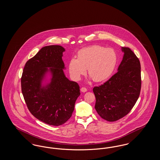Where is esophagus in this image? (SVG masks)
I'll use <instances>...</instances> for the list:
<instances>
[{
  "label": "esophagus",
  "instance_id": "34e87169",
  "mask_svg": "<svg viewBox=\"0 0 160 160\" xmlns=\"http://www.w3.org/2000/svg\"><path fill=\"white\" fill-rule=\"evenodd\" d=\"M80 91H81V92H86L87 91V89L86 88H82L80 89Z\"/></svg>",
  "mask_w": 160,
  "mask_h": 160
}]
</instances>
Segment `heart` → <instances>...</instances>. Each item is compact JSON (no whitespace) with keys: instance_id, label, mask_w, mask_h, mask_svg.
I'll list each match as a JSON object with an SVG mask.
<instances>
[{"instance_id":"1","label":"heart","mask_w":160,"mask_h":160,"mask_svg":"<svg viewBox=\"0 0 160 160\" xmlns=\"http://www.w3.org/2000/svg\"><path fill=\"white\" fill-rule=\"evenodd\" d=\"M118 62V55L113 48L94 45L78 51L77 59L69 62V74L76 81L80 80L86 72L95 82L107 80L112 76Z\"/></svg>"}]
</instances>
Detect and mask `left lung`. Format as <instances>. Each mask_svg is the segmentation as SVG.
<instances>
[{
	"instance_id": "1",
	"label": "left lung",
	"mask_w": 160,
	"mask_h": 160,
	"mask_svg": "<svg viewBox=\"0 0 160 160\" xmlns=\"http://www.w3.org/2000/svg\"><path fill=\"white\" fill-rule=\"evenodd\" d=\"M123 53L118 72L106 83L94 87L95 108L98 114L109 122L116 121L128 114L139 97L141 89L140 63L127 47Z\"/></svg>"
}]
</instances>
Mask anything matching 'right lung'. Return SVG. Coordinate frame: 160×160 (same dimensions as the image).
I'll return each instance as SVG.
<instances>
[{"label":"right lung","instance_id":"right-lung-1","mask_svg":"<svg viewBox=\"0 0 160 160\" xmlns=\"http://www.w3.org/2000/svg\"><path fill=\"white\" fill-rule=\"evenodd\" d=\"M65 49L46 46L28 61L21 78L22 91L30 112L48 125L59 126L71 117L80 87L65 76Z\"/></svg>","mask_w":160,"mask_h":160}]
</instances>
